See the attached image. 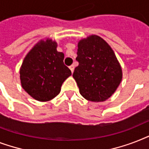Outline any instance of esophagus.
<instances>
[{
  "label": "esophagus",
  "instance_id": "34e87169",
  "mask_svg": "<svg viewBox=\"0 0 149 149\" xmlns=\"http://www.w3.org/2000/svg\"><path fill=\"white\" fill-rule=\"evenodd\" d=\"M74 65H71L70 66V70H71V72H73V71H74Z\"/></svg>",
  "mask_w": 149,
  "mask_h": 149
}]
</instances>
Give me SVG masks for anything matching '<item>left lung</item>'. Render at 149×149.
Wrapping results in <instances>:
<instances>
[{
    "label": "left lung",
    "mask_w": 149,
    "mask_h": 149,
    "mask_svg": "<svg viewBox=\"0 0 149 149\" xmlns=\"http://www.w3.org/2000/svg\"><path fill=\"white\" fill-rule=\"evenodd\" d=\"M72 77L79 92L87 100L102 102L113 94L122 79V71L111 46L97 36H91L78 43Z\"/></svg>",
    "instance_id": "left-lung-1"
}]
</instances>
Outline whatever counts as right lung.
<instances>
[{
	"mask_svg": "<svg viewBox=\"0 0 149 149\" xmlns=\"http://www.w3.org/2000/svg\"><path fill=\"white\" fill-rule=\"evenodd\" d=\"M56 47V42L51 39L41 41L28 53L20 70L23 89L39 101L56 97L63 82L72 74L64 65V54Z\"/></svg>",
	"mask_w": 149,
	"mask_h": 149,
	"instance_id": "obj_1",
	"label": "right lung"
}]
</instances>
